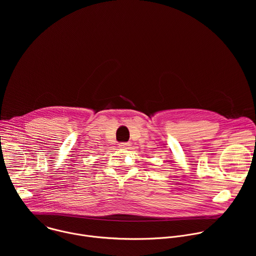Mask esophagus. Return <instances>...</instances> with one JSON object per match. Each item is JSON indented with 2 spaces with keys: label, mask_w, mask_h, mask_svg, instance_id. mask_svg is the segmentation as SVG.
Instances as JSON below:
<instances>
[{
  "label": "esophagus",
  "mask_w": 256,
  "mask_h": 256,
  "mask_svg": "<svg viewBox=\"0 0 256 256\" xmlns=\"http://www.w3.org/2000/svg\"><path fill=\"white\" fill-rule=\"evenodd\" d=\"M128 147H130V144H128V142H120V149L126 150Z\"/></svg>",
  "instance_id": "obj_1"
}]
</instances>
